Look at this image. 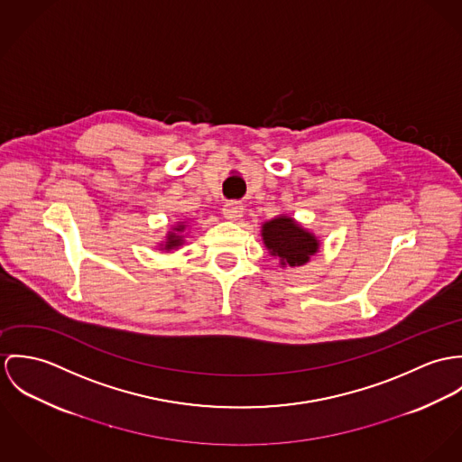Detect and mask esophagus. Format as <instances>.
<instances>
[{"mask_svg": "<svg viewBox=\"0 0 462 462\" xmlns=\"http://www.w3.org/2000/svg\"><path fill=\"white\" fill-rule=\"evenodd\" d=\"M243 212H245V208H243L239 202H226L225 207H223V216L226 219H232V221L243 217Z\"/></svg>", "mask_w": 462, "mask_h": 462, "instance_id": "esophagus-1", "label": "esophagus"}]
</instances>
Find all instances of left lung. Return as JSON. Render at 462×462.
Segmentation results:
<instances>
[{
    "label": "left lung",
    "mask_w": 462,
    "mask_h": 462,
    "mask_svg": "<svg viewBox=\"0 0 462 462\" xmlns=\"http://www.w3.org/2000/svg\"><path fill=\"white\" fill-rule=\"evenodd\" d=\"M260 236L269 255L278 258L282 267H301L320 250L319 237L287 214L263 221Z\"/></svg>",
    "instance_id": "8db88e82"
}]
</instances>
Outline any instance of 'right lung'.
<instances>
[{
  "label": "right lung",
  "instance_id": "right-lung-1",
  "mask_svg": "<svg viewBox=\"0 0 462 462\" xmlns=\"http://www.w3.org/2000/svg\"><path fill=\"white\" fill-rule=\"evenodd\" d=\"M188 230V223L186 221H177L173 226H171V230L166 234V237H164V241H161L159 243V250L161 252H166V254H170V252H173V250H179L182 245H184V232Z\"/></svg>",
  "mask_w": 462,
  "mask_h": 462
}]
</instances>
